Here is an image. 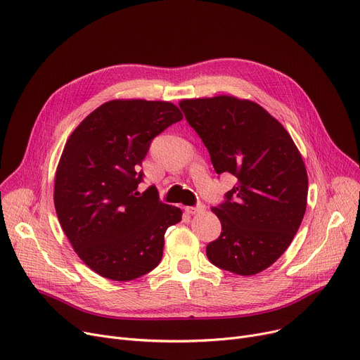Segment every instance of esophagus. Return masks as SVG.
<instances>
[{
    "mask_svg": "<svg viewBox=\"0 0 360 360\" xmlns=\"http://www.w3.org/2000/svg\"><path fill=\"white\" fill-rule=\"evenodd\" d=\"M204 209H205L204 204H197V205H194V207H185V212H186L188 214H197V213L204 212Z\"/></svg>",
    "mask_w": 360,
    "mask_h": 360,
    "instance_id": "esophagus-1",
    "label": "esophagus"
}]
</instances>
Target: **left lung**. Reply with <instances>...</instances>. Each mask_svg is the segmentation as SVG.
<instances>
[{"instance_id":"obj_1","label":"left lung","mask_w":360,"mask_h":360,"mask_svg":"<svg viewBox=\"0 0 360 360\" xmlns=\"http://www.w3.org/2000/svg\"><path fill=\"white\" fill-rule=\"evenodd\" d=\"M184 115L216 174L238 184L212 212L220 236L207 245L216 267L239 276L269 269L293 240L307 210V167L289 132L258 103L233 96L184 99Z\"/></svg>"}]
</instances>
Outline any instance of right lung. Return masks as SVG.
Here are the masks:
<instances>
[{
	"label": "right lung",
	"mask_w": 360,
	"mask_h": 360,
	"mask_svg": "<svg viewBox=\"0 0 360 360\" xmlns=\"http://www.w3.org/2000/svg\"><path fill=\"white\" fill-rule=\"evenodd\" d=\"M184 117L160 101H110L72 131L56 167L53 204L61 228L89 269L115 281L159 266L165 232L182 219L159 201L155 186L140 194L150 143Z\"/></svg>",
	"instance_id": "add662e5"
}]
</instances>
